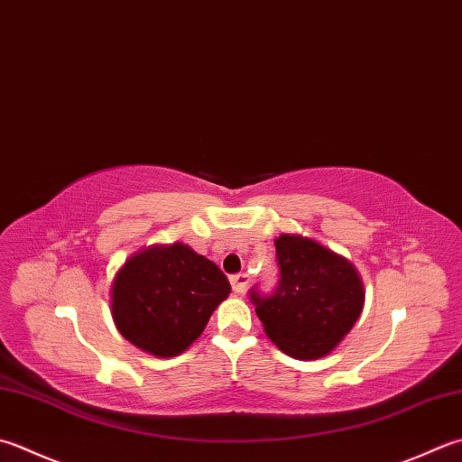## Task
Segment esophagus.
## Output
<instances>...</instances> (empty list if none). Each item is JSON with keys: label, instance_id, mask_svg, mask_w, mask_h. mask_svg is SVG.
Returning a JSON list of instances; mask_svg holds the SVG:
<instances>
[{"label": "esophagus", "instance_id": "34e87169", "mask_svg": "<svg viewBox=\"0 0 462 462\" xmlns=\"http://www.w3.org/2000/svg\"><path fill=\"white\" fill-rule=\"evenodd\" d=\"M250 282V276L248 274H236V276H230V284H232V291L236 294H242L246 291V286Z\"/></svg>", "mask_w": 462, "mask_h": 462}]
</instances>
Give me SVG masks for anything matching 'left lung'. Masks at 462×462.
<instances>
[{"instance_id": "left-lung-1", "label": "left lung", "mask_w": 462, "mask_h": 462, "mask_svg": "<svg viewBox=\"0 0 462 462\" xmlns=\"http://www.w3.org/2000/svg\"><path fill=\"white\" fill-rule=\"evenodd\" d=\"M274 246L276 291L270 296L250 291L266 337L298 360L327 356L363 312V280L345 256L316 240L282 234Z\"/></svg>"}]
</instances>
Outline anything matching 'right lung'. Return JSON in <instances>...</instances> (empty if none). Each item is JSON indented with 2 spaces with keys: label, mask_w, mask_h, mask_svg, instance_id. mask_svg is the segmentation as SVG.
<instances>
[{
  "label": "right lung",
  "mask_w": 462,
  "mask_h": 462,
  "mask_svg": "<svg viewBox=\"0 0 462 462\" xmlns=\"http://www.w3.org/2000/svg\"><path fill=\"white\" fill-rule=\"evenodd\" d=\"M230 294L222 270L186 246H150L125 260L112 282L116 328L153 356H176L204 332Z\"/></svg>",
  "instance_id": "obj_1"
}]
</instances>
